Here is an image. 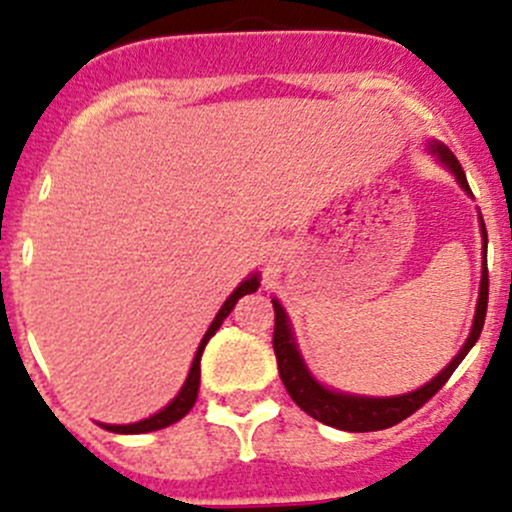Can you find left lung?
Instances as JSON below:
<instances>
[{
  "label": "left lung",
  "mask_w": 512,
  "mask_h": 512,
  "mask_svg": "<svg viewBox=\"0 0 512 512\" xmlns=\"http://www.w3.org/2000/svg\"><path fill=\"white\" fill-rule=\"evenodd\" d=\"M433 153L441 156L443 163L453 170V175L458 178V183L463 185V190H471L468 185L466 173H463L461 163L456 156L448 151L446 146L436 143ZM483 225V223H480ZM483 240L488 242L483 227ZM272 307H275V332H272V349L277 356V369H280V379L285 384L287 394L292 396L294 404L309 414L317 421L327 423V426L342 428V431H381V428H391L396 423H401L404 418H409L414 411L421 409L428 399L438 394V389H443L448 379H451L453 371L458 369V364L463 361V356L471 352L473 344L478 342L480 332H483L485 322V309H488V267H483V277H480V297L476 307V319H473V329L468 342L463 344V349L458 352L456 359L441 371L433 381H428L421 389L411 391L404 396H391V399H366V396H349V394H337V391H329L324 386H319L317 381L309 376L307 366L302 364V356L297 352V344H294L292 329H289L287 314L282 309V304L277 299H272Z\"/></svg>",
  "instance_id": "1"
}]
</instances>
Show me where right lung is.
<instances>
[{
  "mask_svg": "<svg viewBox=\"0 0 512 512\" xmlns=\"http://www.w3.org/2000/svg\"><path fill=\"white\" fill-rule=\"evenodd\" d=\"M257 287H260V282H257V275H252L250 280L242 282V285L237 287L235 292L230 294V297H227V302L223 304V307H220L218 317L213 319V324H210V329H208V332H205L203 342H200L198 354H195L193 366H190V374H188V379H185L183 389H180V394L175 396V399L170 401V404L165 406L163 411H158L156 416L146 418V421L128 423V426H103V428H108V431H113V433H148V431H158V428L170 426V423L180 421V418L188 414V411L193 409L195 399H198V389H200V356H203L205 344H208V339L213 337L215 332H218L220 324H223V319L227 317V314L232 312V307H235V304H237V299L245 297V294H250V292H255Z\"/></svg>",
  "mask_w": 512,
  "mask_h": 512,
  "instance_id": "right-lung-1",
  "label": "right lung"
}]
</instances>
